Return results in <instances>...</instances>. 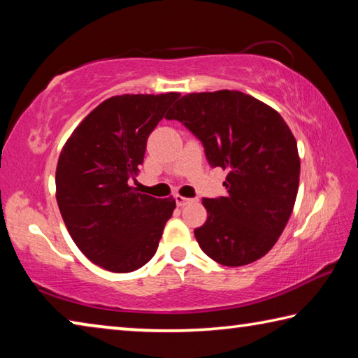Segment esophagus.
Masks as SVG:
<instances>
[{"label": "esophagus", "instance_id": "esophagus-1", "mask_svg": "<svg viewBox=\"0 0 358 358\" xmlns=\"http://www.w3.org/2000/svg\"><path fill=\"white\" fill-rule=\"evenodd\" d=\"M175 202H177L178 207H185L186 203L192 202V199H189V197H183V196H180V194H177V196H175Z\"/></svg>", "mask_w": 358, "mask_h": 358}]
</instances>
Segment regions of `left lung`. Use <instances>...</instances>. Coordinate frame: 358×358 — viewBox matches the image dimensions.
Listing matches in <instances>:
<instances>
[{
    "instance_id": "obj_1",
    "label": "left lung",
    "mask_w": 358,
    "mask_h": 358,
    "mask_svg": "<svg viewBox=\"0 0 358 358\" xmlns=\"http://www.w3.org/2000/svg\"><path fill=\"white\" fill-rule=\"evenodd\" d=\"M167 120L202 142L211 167L227 171V194L203 199L207 221L194 230L215 262L241 266L264 257L292 215L299 191L296 141L275 108L241 92L185 94Z\"/></svg>"
}]
</instances>
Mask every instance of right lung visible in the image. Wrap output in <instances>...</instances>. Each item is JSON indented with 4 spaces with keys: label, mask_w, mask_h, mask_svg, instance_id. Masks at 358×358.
Masks as SVG:
<instances>
[{
    "label": "right lung",
    "mask_w": 358,
    "mask_h": 358,
    "mask_svg": "<svg viewBox=\"0 0 358 358\" xmlns=\"http://www.w3.org/2000/svg\"><path fill=\"white\" fill-rule=\"evenodd\" d=\"M180 93L112 96L72 132L57 166V202L69 235L93 264L129 273L155 256L175 199L131 186L148 136Z\"/></svg>",
    "instance_id": "obj_1"
}]
</instances>
